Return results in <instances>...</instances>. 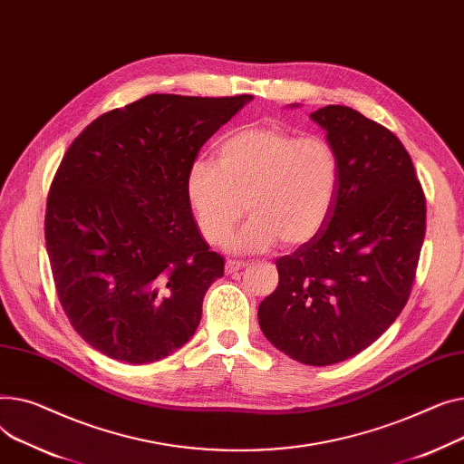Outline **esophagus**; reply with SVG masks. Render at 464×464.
<instances>
[{
	"label": "esophagus",
	"instance_id": "1",
	"mask_svg": "<svg viewBox=\"0 0 464 464\" xmlns=\"http://www.w3.org/2000/svg\"><path fill=\"white\" fill-rule=\"evenodd\" d=\"M245 266H247L245 262H239V260H228V262H227V266H225V269H227V274H228V276H232V274H236V271L243 269Z\"/></svg>",
	"mask_w": 464,
	"mask_h": 464
}]
</instances>
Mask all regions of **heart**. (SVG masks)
I'll return each instance as SVG.
<instances>
[{"mask_svg": "<svg viewBox=\"0 0 464 464\" xmlns=\"http://www.w3.org/2000/svg\"><path fill=\"white\" fill-rule=\"evenodd\" d=\"M341 179L335 148L322 136L279 127H245L219 146V165L190 162L185 190L197 227L211 245H223L243 217L253 213L230 241L236 253H260L276 245H302L330 221Z\"/></svg>", "mask_w": 464, "mask_h": 464, "instance_id": "1", "label": "heart"}]
</instances>
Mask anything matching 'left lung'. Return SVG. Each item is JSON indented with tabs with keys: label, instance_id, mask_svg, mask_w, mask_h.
I'll use <instances>...</instances> for the list:
<instances>
[{
	"label": "left lung",
	"instance_id": "obj_1",
	"mask_svg": "<svg viewBox=\"0 0 464 464\" xmlns=\"http://www.w3.org/2000/svg\"><path fill=\"white\" fill-rule=\"evenodd\" d=\"M341 165L330 221L276 266L279 285L258 307L266 339L314 367L356 356L411 295L425 237V195L397 136L358 111L311 114Z\"/></svg>",
	"mask_w": 464,
	"mask_h": 464
}]
</instances>
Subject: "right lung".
<instances>
[{"label":"right lung","mask_w":464,"mask_h":464,"mask_svg":"<svg viewBox=\"0 0 464 464\" xmlns=\"http://www.w3.org/2000/svg\"><path fill=\"white\" fill-rule=\"evenodd\" d=\"M253 95H146L92 121L50 185L44 239L62 307L104 356L142 365L195 335L225 258L187 200L200 148Z\"/></svg>","instance_id":"obj_1"}]
</instances>
